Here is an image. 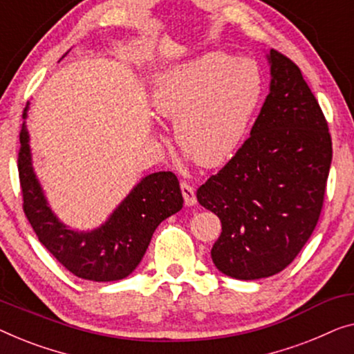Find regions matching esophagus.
Segmentation results:
<instances>
[{"mask_svg": "<svg viewBox=\"0 0 354 354\" xmlns=\"http://www.w3.org/2000/svg\"><path fill=\"white\" fill-rule=\"evenodd\" d=\"M181 192H183V197H184V205H186V207L196 205L197 197H196V191H194V187H191L186 183H181Z\"/></svg>", "mask_w": 354, "mask_h": 354, "instance_id": "1", "label": "esophagus"}]
</instances>
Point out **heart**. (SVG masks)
Segmentation results:
<instances>
[{
  "label": "heart",
  "mask_w": 354,
  "mask_h": 354,
  "mask_svg": "<svg viewBox=\"0 0 354 354\" xmlns=\"http://www.w3.org/2000/svg\"><path fill=\"white\" fill-rule=\"evenodd\" d=\"M263 93L257 62L210 53L163 73L152 106L175 120L178 147L201 167H220L241 146Z\"/></svg>",
  "instance_id": "b5f03b06"
}]
</instances>
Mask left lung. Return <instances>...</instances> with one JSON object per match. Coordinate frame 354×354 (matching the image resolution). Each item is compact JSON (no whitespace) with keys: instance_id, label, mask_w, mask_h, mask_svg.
Wrapping results in <instances>:
<instances>
[{"instance_id":"8db88e82","label":"left lung","mask_w":354,"mask_h":354,"mask_svg":"<svg viewBox=\"0 0 354 354\" xmlns=\"http://www.w3.org/2000/svg\"><path fill=\"white\" fill-rule=\"evenodd\" d=\"M270 64V94L250 138L197 189L198 203L221 221L212 260L242 281L295 260L319 221L332 162L327 120L300 68L276 49Z\"/></svg>"}]
</instances>
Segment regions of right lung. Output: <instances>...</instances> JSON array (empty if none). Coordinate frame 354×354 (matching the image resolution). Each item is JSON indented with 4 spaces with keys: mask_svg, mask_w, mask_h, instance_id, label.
Listing matches in <instances>:
<instances>
[{
    "mask_svg": "<svg viewBox=\"0 0 354 354\" xmlns=\"http://www.w3.org/2000/svg\"><path fill=\"white\" fill-rule=\"evenodd\" d=\"M24 109V118L27 115ZM22 208L38 241L77 277L96 282L120 281L136 270L157 226L183 208V194L175 173H152L128 194L111 218L91 232L64 226L48 207L32 168L26 123L17 156Z\"/></svg>",
    "mask_w": 354,
    "mask_h": 354,
    "instance_id": "right-lung-1",
    "label": "right lung"
}]
</instances>
